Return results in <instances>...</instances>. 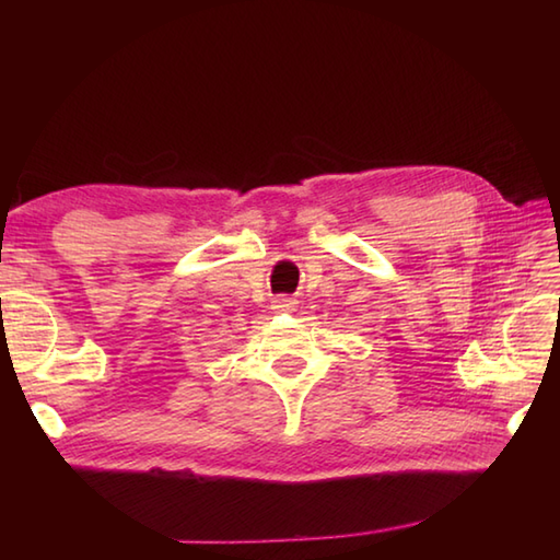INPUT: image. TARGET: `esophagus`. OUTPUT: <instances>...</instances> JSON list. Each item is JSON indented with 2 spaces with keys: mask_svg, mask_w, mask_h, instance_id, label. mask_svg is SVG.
<instances>
[{
  "mask_svg": "<svg viewBox=\"0 0 560 560\" xmlns=\"http://www.w3.org/2000/svg\"><path fill=\"white\" fill-rule=\"evenodd\" d=\"M293 307H295V301H293V299H287V295H279V299L273 301V311H279V313L293 311Z\"/></svg>",
  "mask_w": 560,
  "mask_h": 560,
  "instance_id": "1",
  "label": "esophagus"
}]
</instances>
